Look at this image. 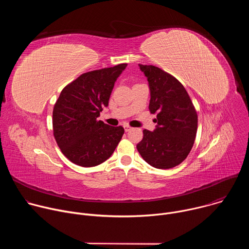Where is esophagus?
Returning <instances> with one entry per match:
<instances>
[{
  "instance_id": "obj_1",
  "label": "esophagus",
  "mask_w": 249,
  "mask_h": 249,
  "mask_svg": "<svg viewBox=\"0 0 249 249\" xmlns=\"http://www.w3.org/2000/svg\"><path fill=\"white\" fill-rule=\"evenodd\" d=\"M124 127V130H125V132H128V131H130L132 128L129 126V125H124L123 126Z\"/></svg>"
}]
</instances>
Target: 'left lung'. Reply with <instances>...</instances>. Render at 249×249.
Masks as SVG:
<instances>
[{"label": "left lung", "mask_w": 249, "mask_h": 249, "mask_svg": "<svg viewBox=\"0 0 249 249\" xmlns=\"http://www.w3.org/2000/svg\"><path fill=\"white\" fill-rule=\"evenodd\" d=\"M148 79L149 109L157 114L154 132L144 130L137 150L150 165L167 169L180 164L189 155L196 138L198 116L182 84L163 70L139 64Z\"/></svg>", "instance_id": "1"}]
</instances>
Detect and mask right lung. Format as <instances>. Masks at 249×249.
<instances>
[{"mask_svg": "<svg viewBox=\"0 0 249 249\" xmlns=\"http://www.w3.org/2000/svg\"><path fill=\"white\" fill-rule=\"evenodd\" d=\"M127 67H114L81 75L61 91L53 108V134L64 156L84 167L98 165L111 157L124 134L98 120L117 78Z\"/></svg>", "mask_w": 249, "mask_h": 249, "instance_id": "obj_1", "label": "right lung"}]
</instances>
